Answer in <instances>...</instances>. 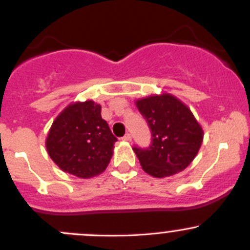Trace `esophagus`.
Instances as JSON below:
<instances>
[{
  "instance_id": "34e87169",
  "label": "esophagus",
  "mask_w": 250,
  "mask_h": 250,
  "mask_svg": "<svg viewBox=\"0 0 250 250\" xmlns=\"http://www.w3.org/2000/svg\"><path fill=\"white\" fill-rule=\"evenodd\" d=\"M122 140L123 141H128V143H129V141H132V135H130L129 133H127V134H125V137L122 138Z\"/></svg>"
}]
</instances>
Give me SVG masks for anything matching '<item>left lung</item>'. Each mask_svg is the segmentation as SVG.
<instances>
[{
    "label": "left lung",
    "mask_w": 250,
    "mask_h": 250,
    "mask_svg": "<svg viewBox=\"0 0 250 250\" xmlns=\"http://www.w3.org/2000/svg\"><path fill=\"white\" fill-rule=\"evenodd\" d=\"M135 105L152 134L150 147H133L144 172L167 178L186 169L197 156L204 135L190 107L170 93L141 98Z\"/></svg>",
    "instance_id": "left-lung-1"
}]
</instances>
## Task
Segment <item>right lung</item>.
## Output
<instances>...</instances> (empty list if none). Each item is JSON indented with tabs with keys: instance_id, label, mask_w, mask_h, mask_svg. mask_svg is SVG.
Masks as SVG:
<instances>
[{
	"instance_id": "add662e5",
	"label": "right lung",
	"mask_w": 250,
	"mask_h": 250,
	"mask_svg": "<svg viewBox=\"0 0 250 250\" xmlns=\"http://www.w3.org/2000/svg\"><path fill=\"white\" fill-rule=\"evenodd\" d=\"M116 141L117 138L102 118V106L85 100L71 103L55 117L46 148L62 172L89 179L106 169Z\"/></svg>"
}]
</instances>
